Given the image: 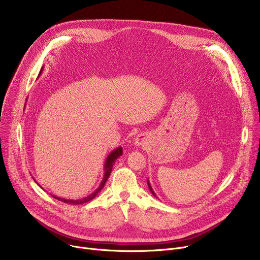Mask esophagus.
Here are the masks:
<instances>
[{
    "label": "esophagus",
    "mask_w": 260,
    "mask_h": 260,
    "mask_svg": "<svg viewBox=\"0 0 260 260\" xmlns=\"http://www.w3.org/2000/svg\"><path fill=\"white\" fill-rule=\"evenodd\" d=\"M146 142H147V137L144 134L138 135L134 141L135 145H137V146H144L146 144Z\"/></svg>",
    "instance_id": "1"
}]
</instances>
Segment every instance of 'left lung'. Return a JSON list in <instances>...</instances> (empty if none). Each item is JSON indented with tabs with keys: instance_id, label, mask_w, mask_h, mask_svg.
<instances>
[{
	"instance_id": "left-lung-1",
	"label": "left lung",
	"mask_w": 260,
	"mask_h": 260,
	"mask_svg": "<svg viewBox=\"0 0 260 260\" xmlns=\"http://www.w3.org/2000/svg\"><path fill=\"white\" fill-rule=\"evenodd\" d=\"M147 185H148V188H149V190H151V193H152V194H153L155 197H157V196H156V194H155V192H154V189L152 188V185H151V183H149V180H148V179H147Z\"/></svg>"
}]
</instances>
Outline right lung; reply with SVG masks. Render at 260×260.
Masks as SVG:
<instances>
[{
    "label": "right lung",
    "instance_id": "1",
    "mask_svg": "<svg viewBox=\"0 0 260 260\" xmlns=\"http://www.w3.org/2000/svg\"><path fill=\"white\" fill-rule=\"evenodd\" d=\"M42 71H43V67H42V70H41L39 76L41 75V73H42ZM122 153H123V151H122V147H121V146L115 148L113 152L109 153V155L106 157V160H105V163H104V175H103V179H102L101 183L99 184L98 188H95L94 192H92L91 194H89L87 197L76 199V200H75V199H65V198H61V197L54 196V195H52V197L58 199V200H60V201H62V202H64V203H67V204H83V203H86V202L92 200L95 196H97V195L101 192V189H102L103 186L105 185V183H106V181H107V179H108L109 175H111V173H112V169H113V167H114V165H115L116 160H117L120 156H122ZM34 180H35V179H34ZM35 181H36V180H35ZM36 182H37V181H36Z\"/></svg>",
    "mask_w": 260,
    "mask_h": 260
}]
</instances>
